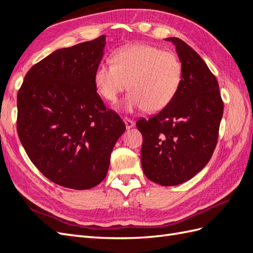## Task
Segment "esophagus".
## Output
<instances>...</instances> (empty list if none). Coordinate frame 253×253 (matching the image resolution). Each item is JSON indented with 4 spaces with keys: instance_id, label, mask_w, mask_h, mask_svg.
Here are the masks:
<instances>
[{
    "instance_id": "esophagus-1",
    "label": "esophagus",
    "mask_w": 253,
    "mask_h": 253,
    "mask_svg": "<svg viewBox=\"0 0 253 253\" xmlns=\"http://www.w3.org/2000/svg\"><path fill=\"white\" fill-rule=\"evenodd\" d=\"M124 121H125L126 126V128H127V129H128V128H131V127H133V126H135V122H134L132 119H129V118H125V119H124Z\"/></svg>"
}]
</instances>
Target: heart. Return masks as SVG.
Instances as JSON below:
<instances>
[{
    "instance_id": "obj_1",
    "label": "heart",
    "mask_w": 253,
    "mask_h": 253,
    "mask_svg": "<svg viewBox=\"0 0 253 253\" xmlns=\"http://www.w3.org/2000/svg\"><path fill=\"white\" fill-rule=\"evenodd\" d=\"M182 81V64L171 51L134 43L115 50L112 63L100 64L94 74L97 93L115 103L126 86V109L155 113L169 105Z\"/></svg>"
}]
</instances>
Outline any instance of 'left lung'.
Masks as SVG:
<instances>
[{
	"label": "left lung",
	"mask_w": 253,
	"mask_h": 253,
	"mask_svg": "<svg viewBox=\"0 0 253 253\" xmlns=\"http://www.w3.org/2000/svg\"><path fill=\"white\" fill-rule=\"evenodd\" d=\"M182 64V81L171 103L136 122L142 135L144 175L160 186H176L202 171L218 138L224 112L218 82L201 56L178 38H168Z\"/></svg>",
	"instance_id": "1"
}]
</instances>
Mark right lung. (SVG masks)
<instances>
[{
  "label": "right lung",
  "mask_w": 253,
  "mask_h": 253,
  "mask_svg": "<svg viewBox=\"0 0 253 253\" xmlns=\"http://www.w3.org/2000/svg\"><path fill=\"white\" fill-rule=\"evenodd\" d=\"M104 45L102 35L53 51L30 68L18 91L17 131L23 148L45 177L65 188L99 185L126 131L94 84Z\"/></svg>",
  "instance_id": "right-lung-1"
}]
</instances>
